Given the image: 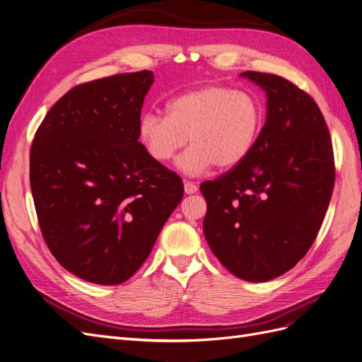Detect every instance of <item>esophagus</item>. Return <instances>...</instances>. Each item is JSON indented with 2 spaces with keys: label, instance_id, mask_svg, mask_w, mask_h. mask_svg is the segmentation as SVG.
Returning <instances> with one entry per match:
<instances>
[{
  "label": "esophagus",
  "instance_id": "34e87169",
  "mask_svg": "<svg viewBox=\"0 0 362 362\" xmlns=\"http://www.w3.org/2000/svg\"><path fill=\"white\" fill-rule=\"evenodd\" d=\"M184 192L187 194H193V193L198 192V185H196L192 181H184Z\"/></svg>",
  "mask_w": 362,
  "mask_h": 362
}]
</instances>
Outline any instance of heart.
I'll return each instance as SVG.
<instances>
[{
	"mask_svg": "<svg viewBox=\"0 0 362 362\" xmlns=\"http://www.w3.org/2000/svg\"><path fill=\"white\" fill-rule=\"evenodd\" d=\"M262 125L257 98L222 84H206L182 92L166 104V116L145 113L139 120V139L148 154L168 163L185 146L178 168L198 177L213 164L231 169L254 149Z\"/></svg>",
	"mask_w": 362,
	"mask_h": 362,
	"instance_id": "obj_1",
	"label": "heart"
}]
</instances>
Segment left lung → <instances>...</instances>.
Instances as JSON below:
<instances>
[{
    "mask_svg": "<svg viewBox=\"0 0 362 362\" xmlns=\"http://www.w3.org/2000/svg\"><path fill=\"white\" fill-rule=\"evenodd\" d=\"M240 76L266 92V124L242 163L201 184L204 234L233 275L266 282L293 269L314 243L334 190V151L308 93L273 74Z\"/></svg>",
    "mask_w": 362,
    "mask_h": 362,
    "instance_id": "1",
    "label": "left lung"
}]
</instances>
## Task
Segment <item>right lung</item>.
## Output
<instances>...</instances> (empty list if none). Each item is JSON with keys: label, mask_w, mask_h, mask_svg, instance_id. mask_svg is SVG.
I'll return each mask as SVG.
<instances>
[{"label": "right lung", "mask_w": 362, "mask_h": 362, "mask_svg": "<svg viewBox=\"0 0 362 362\" xmlns=\"http://www.w3.org/2000/svg\"><path fill=\"white\" fill-rule=\"evenodd\" d=\"M154 74L74 87L51 107L30 152V185L51 254L84 281L116 286L149 257L184 185L139 141Z\"/></svg>", "instance_id": "1"}]
</instances>
